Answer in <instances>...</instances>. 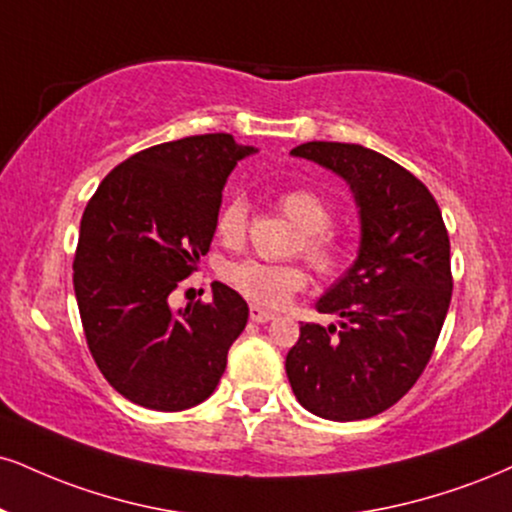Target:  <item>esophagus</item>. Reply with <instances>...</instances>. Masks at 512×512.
Masks as SVG:
<instances>
[{
  "label": "esophagus",
  "instance_id": "1",
  "mask_svg": "<svg viewBox=\"0 0 512 512\" xmlns=\"http://www.w3.org/2000/svg\"><path fill=\"white\" fill-rule=\"evenodd\" d=\"M250 319L257 324H264V322H269V319H274V312L264 310V307H260V305H250Z\"/></svg>",
  "mask_w": 512,
  "mask_h": 512
}]
</instances>
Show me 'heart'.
Returning <instances> with one entry per match:
<instances>
[{
	"instance_id": "heart-1",
	"label": "heart",
	"mask_w": 512,
	"mask_h": 512,
	"mask_svg": "<svg viewBox=\"0 0 512 512\" xmlns=\"http://www.w3.org/2000/svg\"><path fill=\"white\" fill-rule=\"evenodd\" d=\"M281 212L303 231V255L319 274H336L343 267L346 252L331 236V207L322 195L307 188L286 190L279 197ZM248 229V202L233 195L217 214V233L226 243H240ZM226 281L240 295L267 307H279L307 286V272L300 264H272L262 260H238L226 267Z\"/></svg>"
}]
</instances>
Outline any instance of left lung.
I'll return each mask as SVG.
<instances>
[{"instance_id": "8db88e82", "label": "left lung", "mask_w": 512, "mask_h": 512, "mask_svg": "<svg viewBox=\"0 0 512 512\" xmlns=\"http://www.w3.org/2000/svg\"><path fill=\"white\" fill-rule=\"evenodd\" d=\"M341 176L360 214L357 260L317 300L338 326L300 324L286 355L298 403L334 422L389 410L427 367L451 305V243L427 186L393 159L350 143L291 150Z\"/></svg>"}]
</instances>
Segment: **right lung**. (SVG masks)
Segmentation results:
<instances>
[{
  "instance_id": "1",
  "label": "right lung",
  "mask_w": 512,
  "mask_h": 512,
  "mask_svg": "<svg viewBox=\"0 0 512 512\" xmlns=\"http://www.w3.org/2000/svg\"><path fill=\"white\" fill-rule=\"evenodd\" d=\"M255 147L190 135L109 171L80 219L73 257L80 322L104 379L135 405L178 412L217 389L248 303L212 283L209 303L174 312L169 295L207 255L221 190Z\"/></svg>"
}]
</instances>
